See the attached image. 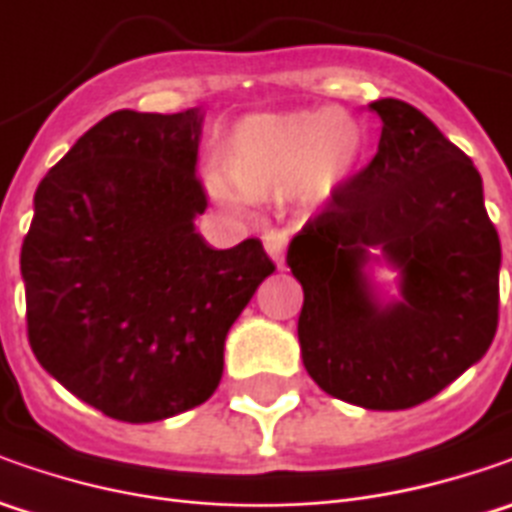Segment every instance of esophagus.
<instances>
[{
	"label": "esophagus",
	"mask_w": 512,
	"mask_h": 512,
	"mask_svg": "<svg viewBox=\"0 0 512 512\" xmlns=\"http://www.w3.org/2000/svg\"><path fill=\"white\" fill-rule=\"evenodd\" d=\"M262 239H265V250L270 253V259L282 267V262H285V247H287L285 233H282V230H267Z\"/></svg>",
	"instance_id": "34e87169"
}]
</instances>
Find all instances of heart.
<instances>
[{"mask_svg":"<svg viewBox=\"0 0 512 512\" xmlns=\"http://www.w3.org/2000/svg\"><path fill=\"white\" fill-rule=\"evenodd\" d=\"M364 150V130L347 110H293L247 116L230 130L222 170H207L213 202L242 210L250 196L302 187L330 196L350 179Z\"/></svg>","mask_w":512,"mask_h":512,"instance_id":"b5f03b06","label":"heart"}]
</instances>
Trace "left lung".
Wrapping results in <instances>:
<instances>
[{
	"instance_id": "obj_1",
	"label": "left lung",
	"mask_w": 512,
	"mask_h": 512,
	"mask_svg": "<svg viewBox=\"0 0 512 512\" xmlns=\"http://www.w3.org/2000/svg\"><path fill=\"white\" fill-rule=\"evenodd\" d=\"M379 150L287 247L305 290L302 362L325 393L367 410L433 399L487 353L499 327V233L479 170L422 110L379 99ZM379 246L403 299L363 276Z\"/></svg>"
}]
</instances>
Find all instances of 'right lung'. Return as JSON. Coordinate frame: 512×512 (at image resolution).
Returning <instances> with one entry per match:
<instances>
[{
  "mask_svg": "<svg viewBox=\"0 0 512 512\" xmlns=\"http://www.w3.org/2000/svg\"><path fill=\"white\" fill-rule=\"evenodd\" d=\"M199 108L116 110L48 170L22 242L33 356L110 419L159 422L207 402L225 336L276 270L259 239L210 247L193 219Z\"/></svg>",
  "mask_w": 512,
  "mask_h": 512,
  "instance_id": "add662e5",
  "label": "right lung"
}]
</instances>
